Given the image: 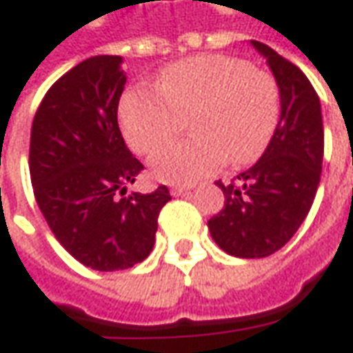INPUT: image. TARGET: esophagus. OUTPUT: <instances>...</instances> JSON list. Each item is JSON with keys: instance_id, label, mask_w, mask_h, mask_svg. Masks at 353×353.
Segmentation results:
<instances>
[{"instance_id": "obj_1", "label": "esophagus", "mask_w": 353, "mask_h": 353, "mask_svg": "<svg viewBox=\"0 0 353 353\" xmlns=\"http://www.w3.org/2000/svg\"><path fill=\"white\" fill-rule=\"evenodd\" d=\"M186 192H190L188 186H172L171 188L172 196H181V194H186Z\"/></svg>"}]
</instances>
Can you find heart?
<instances>
[{
	"instance_id": "1",
	"label": "heart",
	"mask_w": 353,
	"mask_h": 353,
	"mask_svg": "<svg viewBox=\"0 0 353 353\" xmlns=\"http://www.w3.org/2000/svg\"><path fill=\"white\" fill-rule=\"evenodd\" d=\"M188 115L194 136L152 157L159 181L194 182L227 159L234 165L255 161L281 121L279 82L246 59L198 55L165 67L157 88H128L119 103L123 134L140 155L172 138Z\"/></svg>"
}]
</instances>
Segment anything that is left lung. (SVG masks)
Listing matches in <instances>:
<instances>
[{
	"label": "left lung",
	"instance_id": "8db88e82",
	"mask_svg": "<svg viewBox=\"0 0 353 353\" xmlns=\"http://www.w3.org/2000/svg\"><path fill=\"white\" fill-rule=\"evenodd\" d=\"M281 90V121L261 159L230 184L219 181L225 208L208 221L223 252L254 259L279 252L310 213L325 150L317 92L302 70L252 40Z\"/></svg>",
	"mask_w": 353,
	"mask_h": 353
}]
</instances>
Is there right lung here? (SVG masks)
<instances>
[{
	"mask_svg": "<svg viewBox=\"0 0 353 353\" xmlns=\"http://www.w3.org/2000/svg\"><path fill=\"white\" fill-rule=\"evenodd\" d=\"M123 57L96 55L65 72L43 96L30 130V181L59 244L94 271L142 263L153 250L167 186L132 192L144 165L126 148L117 109Z\"/></svg>",
	"mask_w": 353,
	"mask_h": 353,
	"instance_id": "right-lung-1",
	"label": "right lung"
}]
</instances>
